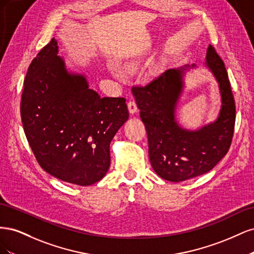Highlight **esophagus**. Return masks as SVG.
<instances>
[{
    "label": "esophagus",
    "mask_w": 254,
    "mask_h": 254,
    "mask_svg": "<svg viewBox=\"0 0 254 254\" xmlns=\"http://www.w3.org/2000/svg\"><path fill=\"white\" fill-rule=\"evenodd\" d=\"M128 110L130 112V114H134L137 112V106H136V103L134 101H129L128 103Z\"/></svg>",
    "instance_id": "34e87169"
}]
</instances>
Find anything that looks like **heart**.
Here are the masks:
<instances>
[{
  "label": "heart",
  "mask_w": 254,
  "mask_h": 254,
  "mask_svg": "<svg viewBox=\"0 0 254 254\" xmlns=\"http://www.w3.org/2000/svg\"><path fill=\"white\" fill-rule=\"evenodd\" d=\"M128 67V66H127ZM111 71H112V73L115 75V76H117V77H120V73L117 71V70H115V68H111Z\"/></svg>",
  "instance_id": "heart-1"
}]
</instances>
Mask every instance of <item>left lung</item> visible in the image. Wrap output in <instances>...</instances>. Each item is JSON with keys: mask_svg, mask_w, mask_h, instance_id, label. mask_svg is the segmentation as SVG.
I'll list each match as a JSON object with an SVG mask.
<instances>
[{"mask_svg": "<svg viewBox=\"0 0 254 254\" xmlns=\"http://www.w3.org/2000/svg\"><path fill=\"white\" fill-rule=\"evenodd\" d=\"M203 64L218 83L221 107L216 120L197 130L183 128L176 120L184 76L196 64L170 68L147 86L132 88L147 131L150 164L167 181L180 182L210 172L232 142L235 103L224 61L211 44Z\"/></svg>", "mask_w": 254, "mask_h": 254, "instance_id": "8db88e82", "label": "left lung"}]
</instances>
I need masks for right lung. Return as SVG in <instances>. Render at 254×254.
<instances>
[{
  "instance_id": "1",
  "label": "right lung",
  "mask_w": 254,
  "mask_h": 254,
  "mask_svg": "<svg viewBox=\"0 0 254 254\" xmlns=\"http://www.w3.org/2000/svg\"><path fill=\"white\" fill-rule=\"evenodd\" d=\"M53 38L29 64L21 101L23 129L38 163L57 179L91 186L110 166V143L128 120L126 99L101 97L70 72Z\"/></svg>"
}]
</instances>
